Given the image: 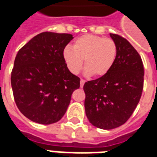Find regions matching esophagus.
Segmentation results:
<instances>
[{
  "mask_svg": "<svg viewBox=\"0 0 157 157\" xmlns=\"http://www.w3.org/2000/svg\"><path fill=\"white\" fill-rule=\"evenodd\" d=\"M85 82H86V81H85L84 79H82V78L80 80V87H83V85H84Z\"/></svg>",
  "mask_w": 157,
  "mask_h": 157,
  "instance_id": "34e87169",
  "label": "esophagus"
}]
</instances>
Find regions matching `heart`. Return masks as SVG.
I'll list each match as a JSON object with an SVG mask.
<instances>
[{"instance_id":"obj_1","label":"heart","mask_w":157,"mask_h":157,"mask_svg":"<svg viewBox=\"0 0 157 157\" xmlns=\"http://www.w3.org/2000/svg\"><path fill=\"white\" fill-rule=\"evenodd\" d=\"M62 56L68 70L74 75L81 71L84 60L86 75L99 78L112 69L117 56V46L110 38L86 34L75 40L73 48L65 47Z\"/></svg>"}]
</instances>
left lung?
Wrapping results in <instances>:
<instances>
[{
  "label": "left lung",
  "mask_w": 157,
  "mask_h": 157,
  "mask_svg": "<svg viewBox=\"0 0 157 157\" xmlns=\"http://www.w3.org/2000/svg\"><path fill=\"white\" fill-rule=\"evenodd\" d=\"M117 56L110 72L85 82V112L89 122L101 129H112L130 118L140 101L144 69L142 58L128 41L110 33Z\"/></svg>",
  "instance_id": "1"
}]
</instances>
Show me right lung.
<instances>
[{
	"instance_id": "add662e5",
	"label": "right lung",
	"mask_w": 157,
	"mask_h": 157,
	"mask_svg": "<svg viewBox=\"0 0 157 157\" xmlns=\"http://www.w3.org/2000/svg\"><path fill=\"white\" fill-rule=\"evenodd\" d=\"M72 34L44 32L19 50L11 72L14 101L20 112L33 122L51 124L67 110L80 78L68 70L63 50Z\"/></svg>"
}]
</instances>
